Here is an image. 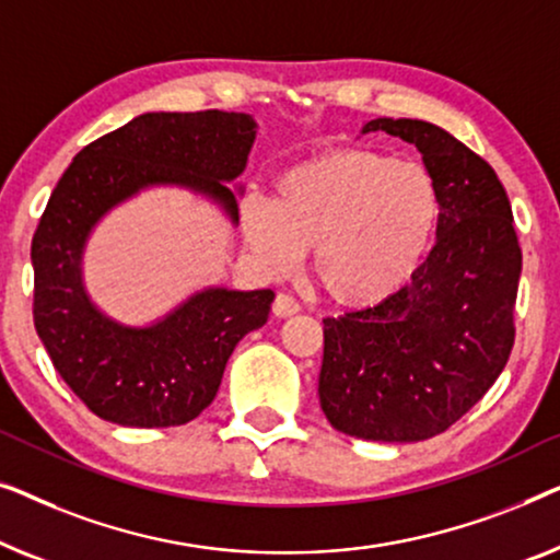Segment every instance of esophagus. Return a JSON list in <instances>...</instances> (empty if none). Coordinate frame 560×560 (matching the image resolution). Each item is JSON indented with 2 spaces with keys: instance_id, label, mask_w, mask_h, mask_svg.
<instances>
[{
  "instance_id": "obj_1",
  "label": "esophagus",
  "mask_w": 560,
  "mask_h": 560,
  "mask_svg": "<svg viewBox=\"0 0 560 560\" xmlns=\"http://www.w3.org/2000/svg\"><path fill=\"white\" fill-rule=\"evenodd\" d=\"M296 312H299V302L294 296L279 294L277 299H273V317L287 319V317H294Z\"/></svg>"
}]
</instances>
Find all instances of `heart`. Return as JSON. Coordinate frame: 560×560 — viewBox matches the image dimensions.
Segmentation results:
<instances>
[{
  "label": "heart",
  "mask_w": 560,
  "mask_h": 560,
  "mask_svg": "<svg viewBox=\"0 0 560 560\" xmlns=\"http://www.w3.org/2000/svg\"><path fill=\"white\" fill-rule=\"evenodd\" d=\"M441 220L436 179L373 149H335L283 172L273 202L248 198V248L277 277L312 250L322 291L348 310L398 296L427 261Z\"/></svg>",
  "instance_id": "1"
}]
</instances>
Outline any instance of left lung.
Segmentation results:
<instances>
[{"instance_id":"obj_1","label":"left lung","mask_w":560,"mask_h":560,"mask_svg":"<svg viewBox=\"0 0 560 560\" xmlns=\"http://www.w3.org/2000/svg\"><path fill=\"white\" fill-rule=\"evenodd\" d=\"M413 144L436 179V246L413 281L373 310L325 319L319 404L342 434L411 444L446 431L498 381L513 350L520 254L494 170L419 119H373Z\"/></svg>"}]
</instances>
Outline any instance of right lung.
Masks as SVG:
<instances>
[{"label":"right lung","mask_w":560,"mask_h":560,"mask_svg":"<svg viewBox=\"0 0 560 560\" xmlns=\"http://www.w3.org/2000/svg\"><path fill=\"white\" fill-rule=\"evenodd\" d=\"M256 133L250 114H141L81 149L55 185L33 238L35 329L98 419L137 429L198 419L235 345L269 319L271 289L205 287L149 325H124L98 310L83 281L96 225L154 187L200 195L238 225V177Z\"/></svg>","instance_id":"add662e5"}]
</instances>
